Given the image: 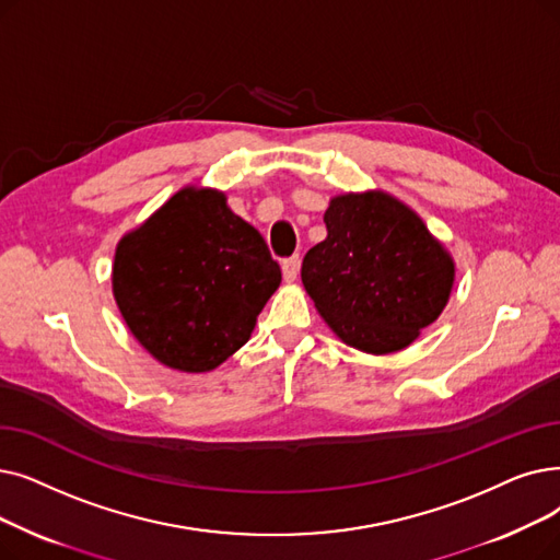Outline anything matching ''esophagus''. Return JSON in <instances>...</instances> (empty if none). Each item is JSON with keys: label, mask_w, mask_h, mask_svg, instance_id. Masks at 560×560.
I'll list each match as a JSON object with an SVG mask.
<instances>
[{"label": "esophagus", "mask_w": 560, "mask_h": 560, "mask_svg": "<svg viewBox=\"0 0 560 560\" xmlns=\"http://www.w3.org/2000/svg\"><path fill=\"white\" fill-rule=\"evenodd\" d=\"M281 270H283V279L290 283V281H295L298 279V275H300V256L295 254V256H290V258H285L283 262H281Z\"/></svg>", "instance_id": "34e87169"}]
</instances>
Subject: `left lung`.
I'll list each match as a JSON object with an SVG mask.
<instances>
[{"instance_id":"obj_1","label":"left lung","mask_w":560,"mask_h":560,"mask_svg":"<svg viewBox=\"0 0 560 560\" xmlns=\"http://www.w3.org/2000/svg\"><path fill=\"white\" fill-rule=\"evenodd\" d=\"M327 237L302 262V283L343 343L388 354L407 348L444 311L455 262L421 217L386 191L340 194Z\"/></svg>"}]
</instances>
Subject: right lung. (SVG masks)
Returning a JSON list of instances; mask_svg holds the SVG:
<instances>
[{"label": "right lung", "mask_w": 560, "mask_h": 560, "mask_svg": "<svg viewBox=\"0 0 560 560\" xmlns=\"http://www.w3.org/2000/svg\"><path fill=\"white\" fill-rule=\"evenodd\" d=\"M279 283L262 235L206 187L176 191L120 237L112 270L132 336L183 373L212 371L245 346Z\"/></svg>", "instance_id": "1"}]
</instances>
